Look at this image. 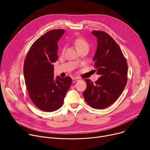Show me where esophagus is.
Masks as SVG:
<instances>
[{"label":"esophagus","instance_id":"1","mask_svg":"<svg viewBox=\"0 0 150 150\" xmlns=\"http://www.w3.org/2000/svg\"><path fill=\"white\" fill-rule=\"evenodd\" d=\"M79 80V78H72V82L74 83V82H76V81H78Z\"/></svg>","mask_w":150,"mask_h":150}]
</instances>
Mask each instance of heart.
I'll return each mask as SVG.
<instances>
[{"mask_svg":"<svg viewBox=\"0 0 150 150\" xmlns=\"http://www.w3.org/2000/svg\"><path fill=\"white\" fill-rule=\"evenodd\" d=\"M74 43L75 45V46L78 47V49L81 52L83 50H89L90 49V45L88 42V41L84 39L83 38H78L76 39H75V41H74ZM66 47H65L63 50H62V52L64 53L65 51Z\"/></svg>","mask_w":150,"mask_h":150,"instance_id":"heart-1","label":"heart"}]
</instances>
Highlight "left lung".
<instances>
[{"instance_id":"obj_1","label":"left lung","mask_w":150,"mask_h":150,"mask_svg":"<svg viewBox=\"0 0 150 150\" xmlns=\"http://www.w3.org/2000/svg\"><path fill=\"white\" fill-rule=\"evenodd\" d=\"M97 49L93 64L99 78L95 82L85 79L84 99L91 108L103 109L112 105L122 94L127 80V63L120 47L108 33L94 30Z\"/></svg>"}]
</instances>
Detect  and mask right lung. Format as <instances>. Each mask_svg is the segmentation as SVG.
<instances>
[{"label":"right lung","instance_id":"1","mask_svg":"<svg viewBox=\"0 0 150 150\" xmlns=\"http://www.w3.org/2000/svg\"><path fill=\"white\" fill-rule=\"evenodd\" d=\"M65 33L52 30L38 38L31 46L24 64V75L29 97L40 110L52 112L62 106L70 88L69 76L54 79L53 64L58 58L57 41Z\"/></svg>","mask_w":150,"mask_h":150}]
</instances>
